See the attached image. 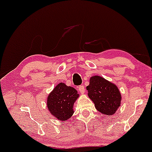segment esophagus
Instances as JSON below:
<instances>
[{
    "mask_svg": "<svg viewBox=\"0 0 152 152\" xmlns=\"http://www.w3.org/2000/svg\"><path fill=\"white\" fill-rule=\"evenodd\" d=\"M78 90H79V91H80V92L81 93V94H84V93H85V87H84V85H80V86H78Z\"/></svg>",
    "mask_w": 152,
    "mask_h": 152,
    "instance_id": "1",
    "label": "esophagus"
}]
</instances>
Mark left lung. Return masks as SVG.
<instances>
[{
	"label": "left lung",
	"instance_id": "left-lung-1",
	"mask_svg": "<svg viewBox=\"0 0 152 152\" xmlns=\"http://www.w3.org/2000/svg\"><path fill=\"white\" fill-rule=\"evenodd\" d=\"M87 90L96 109L104 115L115 114L121 104V96L118 87L102 77H91Z\"/></svg>",
	"mask_w": 152,
	"mask_h": 152
}]
</instances>
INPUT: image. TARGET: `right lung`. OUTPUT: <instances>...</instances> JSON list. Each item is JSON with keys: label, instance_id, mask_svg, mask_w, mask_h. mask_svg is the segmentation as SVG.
I'll list each match as a JSON object with an SVG mask.
<instances>
[{"label": "right lung", "instance_id": "obj_1", "mask_svg": "<svg viewBox=\"0 0 152 152\" xmlns=\"http://www.w3.org/2000/svg\"><path fill=\"white\" fill-rule=\"evenodd\" d=\"M79 97L78 91L61 83L56 86L47 99L48 109L60 121H66L74 113V104Z\"/></svg>", "mask_w": 152, "mask_h": 152}]
</instances>
